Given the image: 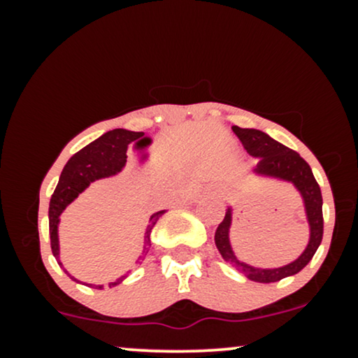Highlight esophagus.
Returning <instances> with one entry per match:
<instances>
[{
	"label": "esophagus",
	"instance_id": "34e87169",
	"mask_svg": "<svg viewBox=\"0 0 358 358\" xmlns=\"http://www.w3.org/2000/svg\"><path fill=\"white\" fill-rule=\"evenodd\" d=\"M224 195H225V192L220 190V192H219V196H224Z\"/></svg>",
	"mask_w": 358,
	"mask_h": 358
}]
</instances>
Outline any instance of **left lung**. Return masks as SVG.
Returning <instances> with one entry per match:
<instances>
[{
  "label": "left lung",
  "instance_id": "obj_1",
  "mask_svg": "<svg viewBox=\"0 0 358 358\" xmlns=\"http://www.w3.org/2000/svg\"><path fill=\"white\" fill-rule=\"evenodd\" d=\"M232 131L241 139L248 153L252 158L259 159L257 166L254 168V175L259 178L279 180V182L291 183L303 200L308 227H310V239L305 250H303L294 261L287 262L279 268H257L248 262L241 261L234 252L231 244V229H232V207L229 205L225 212V219L220 222L215 231V245L219 249L225 262L239 271L250 281L256 282H276L287 276H294L301 271L315 256L316 249L320 248L323 239V199L322 190L316 183L313 171L305 159L296 151L289 150L269 134L259 129L249 127L232 126Z\"/></svg>",
  "mask_w": 358,
  "mask_h": 358
}]
</instances>
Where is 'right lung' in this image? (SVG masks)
Instances as JSON below:
<instances>
[{"mask_svg":"<svg viewBox=\"0 0 358 358\" xmlns=\"http://www.w3.org/2000/svg\"><path fill=\"white\" fill-rule=\"evenodd\" d=\"M134 143V148H146L151 143V138L145 136V133H136V131H127V129H113L108 133L102 134L96 141L90 145L82 148L77 151L67 162V165L62 170V175L59 178V185H57L55 192H53L50 199V207H48V227H50V245L52 252L55 256L57 262L64 268L60 262V245H59V222L60 213L71 205L77 196L80 195L90 183L96 182L101 178H109V176L117 175L122 171L126 165V151L127 145ZM166 210L155 212L150 217L148 227L145 232V242H143V252L139 259H145L148 254V245H151V231H153L155 224L158 222L159 217ZM138 259V261H139ZM67 273V269H64ZM69 274V273H67ZM72 279H76L72 274H69ZM127 278V274H122L116 281L109 282V287L121 285ZM79 282V279H76ZM90 287L96 289H102V285H89Z\"/></svg>","mask_w":358,"mask_h":358,"instance_id":"add662e5","label":"right lung"}]
</instances>
